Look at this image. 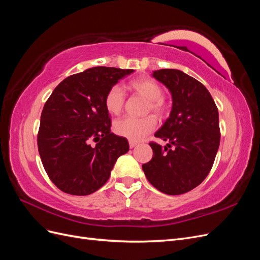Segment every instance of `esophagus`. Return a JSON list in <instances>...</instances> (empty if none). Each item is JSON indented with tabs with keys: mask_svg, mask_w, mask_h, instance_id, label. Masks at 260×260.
<instances>
[{
	"mask_svg": "<svg viewBox=\"0 0 260 260\" xmlns=\"http://www.w3.org/2000/svg\"><path fill=\"white\" fill-rule=\"evenodd\" d=\"M137 145H138V143H137V142H135V141H129V146H130V148L136 147Z\"/></svg>",
	"mask_w": 260,
	"mask_h": 260,
	"instance_id": "34e87169",
	"label": "esophagus"
}]
</instances>
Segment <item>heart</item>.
Wrapping results in <instances>:
<instances>
[{
    "instance_id": "1",
    "label": "heart",
    "mask_w": 260,
    "mask_h": 260,
    "mask_svg": "<svg viewBox=\"0 0 260 260\" xmlns=\"http://www.w3.org/2000/svg\"><path fill=\"white\" fill-rule=\"evenodd\" d=\"M129 88L140 93L148 100L147 111H152L157 115L165 112V102L162 100V88L158 82L152 78L142 77L132 80L129 83ZM124 105V91L119 84L113 85L106 93L105 107L109 114H120ZM156 127V120L153 116L143 118L124 117L118 119L114 123V130L119 137L125 138L130 141H141L147 135L153 132Z\"/></svg>"
}]
</instances>
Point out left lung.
Instances as JSON below:
<instances>
[{
  "mask_svg": "<svg viewBox=\"0 0 260 260\" xmlns=\"http://www.w3.org/2000/svg\"><path fill=\"white\" fill-rule=\"evenodd\" d=\"M152 77L169 90L172 107L155 133L167 144L149 143L153 158L142 169L157 190L183 194L200 185L214 164L220 144L218 108L205 85L181 70H155Z\"/></svg>",
  "mask_w": 260,
  "mask_h": 260,
  "instance_id": "8db88e82",
  "label": "left lung"
}]
</instances>
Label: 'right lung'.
<instances>
[{"mask_svg": "<svg viewBox=\"0 0 260 260\" xmlns=\"http://www.w3.org/2000/svg\"><path fill=\"white\" fill-rule=\"evenodd\" d=\"M133 69L92 67L62 80L41 114L38 149L43 167L60 191L89 195L103 186L118 157L129 151L125 138L111 132L105 96Z\"/></svg>", "mask_w": 260, "mask_h": 260, "instance_id": "right-lung-1", "label": "right lung"}]
</instances>
